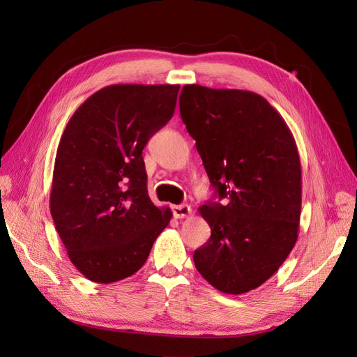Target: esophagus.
Here are the masks:
<instances>
[{
  "label": "esophagus",
  "mask_w": 357,
  "mask_h": 357,
  "mask_svg": "<svg viewBox=\"0 0 357 357\" xmlns=\"http://www.w3.org/2000/svg\"><path fill=\"white\" fill-rule=\"evenodd\" d=\"M172 213H174V218L176 219H185L188 215H190L192 208L186 204H181V205H174L172 207Z\"/></svg>",
  "instance_id": "1"
}]
</instances>
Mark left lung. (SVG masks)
I'll list each match as a JSON object with an SVG mask.
<instances>
[{
    "label": "left lung",
    "mask_w": 357,
    "mask_h": 357,
    "mask_svg": "<svg viewBox=\"0 0 357 357\" xmlns=\"http://www.w3.org/2000/svg\"><path fill=\"white\" fill-rule=\"evenodd\" d=\"M178 105L211 186L226 199L199 207L211 236L193 262L213 287L245 294L277 273L298 240L302 181L295 138L255 92L186 84Z\"/></svg>",
    "instance_id": "1"
}]
</instances>
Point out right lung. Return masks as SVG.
<instances>
[{
    "mask_svg": "<svg viewBox=\"0 0 357 357\" xmlns=\"http://www.w3.org/2000/svg\"><path fill=\"white\" fill-rule=\"evenodd\" d=\"M178 84H112L91 95L58 146L50 213L73 265L91 282L131 277L172 213L147 193L143 149L174 114Z\"/></svg>",
    "mask_w": 357,
    "mask_h": 357,
    "instance_id": "obj_1",
    "label": "right lung"
}]
</instances>
